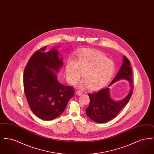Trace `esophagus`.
Masks as SVG:
<instances>
[{
  "instance_id": "1",
  "label": "esophagus",
  "mask_w": 154,
  "mask_h": 154,
  "mask_svg": "<svg viewBox=\"0 0 154 154\" xmlns=\"http://www.w3.org/2000/svg\"><path fill=\"white\" fill-rule=\"evenodd\" d=\"M75 94H76L77 95H81L82 94V92L80 91H77L76 92H75Z\"/></svg>"
}]
</instances>
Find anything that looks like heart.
Segmentation results:
<instances>
[{"label":"heart","mask_w":154,"mask_h":154,"mask_svg":"<svg viewBox=\"0 0 154 154\" xmlns=\"http://www.w3.org/2000/svg\"><path fill=\"white\" fill-rule=\"evenodd\" d=\"M115 72L114 62L102 53L92 50L81 52L74 63L69 60L66 66V76L69 82L75 84L82 74L84 80L81 87L95 90L104 87Z\"/></svg>","instance_id":"heart-1"}]
</instances>
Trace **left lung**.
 Wrapping results in <instances>:
<instances>
[{
	"instance_id": "obj_1",
	"label": "left lung",
	"mask_w": 154,
	"mask_h": 154,
	"mask_svg": "<svg viewBox=\"0 0 154 154\" xmlns=\"http://www.w3.org/2000/svg\"><path fill=\"white\" fill-rule=\"evenodd\" d=\"M122 79L129 81L131 90L128 95L120 101H115L111 99L109 87L102 88L97 92L88 94L90 103L86 109V114L91 119L97 123H105L109 121L117 116L131 99L133 88L132 68L129 60L125 56H124L123 63L118 73L109 87L115 82Z\"/></svg>"
}]
</instances>
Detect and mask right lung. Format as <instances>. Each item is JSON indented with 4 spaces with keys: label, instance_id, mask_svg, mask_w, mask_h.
I'll return each instance as SVG.
<instances>
[{
    "label": "right lung",
    "instance_id": "right-lung-1",
    "mask_svg": "<svg viewBox=\"0 0 154 154\" xmlns=\"http://www.w3.org/2000/svg\"><path fill=\"white\" fill-rule=\"evenodd\" d=\"M46 47L30 58L23 72V88L32 111L40 119L50 121L63 112L74 91L59 82L57 73L63 59L55 48L45 52Z\"/></svg>",
    "mask_w": 154,
    "mask_h": 154
}]
</instances>
